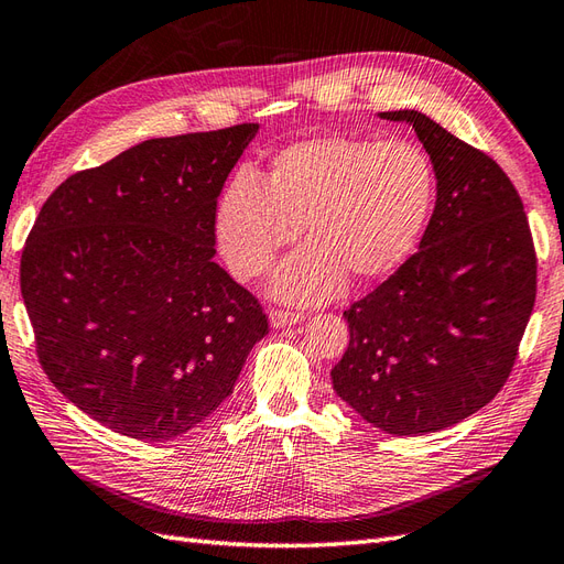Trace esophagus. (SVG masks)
<instances>
[{"label": "esophagus", "mask_w": 564, "mask_h": 564, "mask_svg": "<svg viewBox=\"0 0 564 564\" xmlns=\"http://www.w3.org/2000/svg\"><path fill=\"white\" fill-rule=\"evenodd\" d=\"M304 318L302 312H288V310H271L269 321L273 328H285V326H295Z\"/></svg>", "instance_id": "1"}]
</instances>
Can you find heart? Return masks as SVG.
Masks as SVG:
<instances>
[{
  "label": "heart",
  "mask_w": 564,
  "mask_h": 564,
  "mask_svg": "<svg viewBox=\"0 0 564 564\" xmlns=\"http://www.w3.org/2000/svg\"><path fill=\"white\" fill-rule=\"evenodd\" d=\"M434 200L427 153L404 139L324 134L273 153L257 176L240 172L221 188L213 229L236 279L267 273L276 254L307 238L271 279L291 302H324L347 276L373 283L406 262Z\"/></svg>",
  "instance_id": "1"
}]
</instances>
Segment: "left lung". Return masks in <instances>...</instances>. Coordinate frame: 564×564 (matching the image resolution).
Masks as SVG:
<instances>
[{
	"instance_id": "1",
	"label": "left lung",
	"mask_w": 564,
	"mask_h": 564,
	"mask_svg": "<svg viewBox=\"0 0 564 564\" xmlns=\"http://www.w3.org/2000/svg\"><path fill=\"white\" fill-rule=\"evenodd\" d=\"M437 203L421 246L343 314L333 390L366 423L413 437L460 423L501 392L536 300V250L520 193L494 158L417 110Z\"/></svg>"
}]
</instances>
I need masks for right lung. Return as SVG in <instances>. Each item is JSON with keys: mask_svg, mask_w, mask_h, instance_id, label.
<instances>
[{"mask_svg": "<svg viewBox=\"0 0 564 564\" xmlns=\"http://www.w3.org/2000/svg\"><path fill=\"white\" fill-rule=\"evenodd\" d=\"M257 130L149 139L42 205L21 293L46 378L96 423L182 437L269 333L262 304L213 260L215 203Z\"/></svg>", "mask_w": 564, "mask_h": 564, "instance_id": "1", "label": "right lung"}]
</instances>
